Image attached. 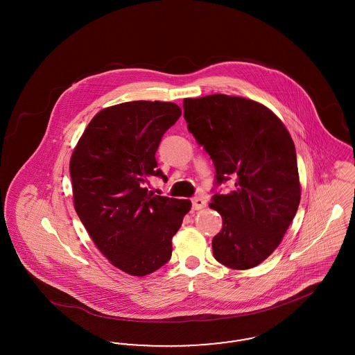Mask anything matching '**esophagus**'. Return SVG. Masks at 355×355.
Returning <instances> with one entry per match:
<instances>
[{
	"mask_svg": "<svg viewBox=\"0 0 355 355\" xmlns=\"http://www.w3.org/2000/svg\"><path fill=\"white\" fill-rule=\"evenodd\" d=\"M191 203H193V209H194V210H201V209H203V207L206 206V201L202 200V198H200V197L193 198Z\"/></svg>",
	"mask_w": 355,
	"mask_h": 355,
	"instance_id": "1",
	"label": "esophagus"
}]
</instances>
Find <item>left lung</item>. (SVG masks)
Returning <instances> with one entry per match:
<instances>
[{
    "instance_id": "8db88e82",
    "label": "left lung",
    "mask_w": 355,
    "mask_h": 355,
    "mask_svg": "<svg viewBox=\"0 0 355 355\" xmlns=\"http://www.w3.org/2000/svg\"><path fill=\"white\" fill-rule=\"evenodd\" d=\"M184 117L213 159L217 184L234 180L230 193L214 194L209 203L222 217L213 254L230 269H252L278 248L298 210L291 135L269 107L234 96L185 98Z\"/></svg>"
}]
</instances>
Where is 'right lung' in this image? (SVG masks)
I'll return each instance as SVG.
<instances>
[{"instance_id": "obj_1", "label": "right lung", "mask_w": 355, "mask_h": 355, "mask_svg": "<svg viewBox=\"0 0 355 355\" xmlns=\"http://www.w3.org/2000/svg\"><path fill=\"white\" fill-rule=\"evenodd\" d=\"M181 116L174 102L132 101L98 112L70 158L74 209L97 249L135 277L164 266L191 202L148 191L162 177L155 152Z\"/></svg>"}]
</instances>
